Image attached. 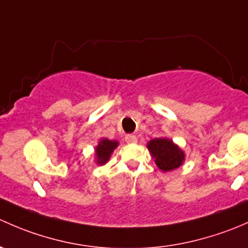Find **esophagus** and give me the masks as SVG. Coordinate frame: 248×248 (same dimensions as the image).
Instances as JSON below:
<instances>
[{
    "label": "esophagus",
    "mask_w": 248,
    "mask_h": 248,
    "mask_svg": "<svg viewBox=\"0 0 248 248\" xmlns=\"http://www.w3.org/2000/svg\"><path fill=\"white\" fill-rule=\"evenodd\" d=\"M125 141H126V143H129V144H134V143H137V137L135 135H127L125 137Z\"/></svg>",
    "instance_id": "34e87169"
}]
</instances>
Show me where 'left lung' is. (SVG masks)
Masks as SVG:
<instances>
[{
	"mask_svg": "<svg viewBox=\"0 0 248 248\" xmlns=\"http://www.w3.org/2000/svg\"><path fill=\"white\" fill-rule=\"evenodd\" d=\"M148 150L162 172L177 170L185 161V153L178 144L167 137L153 139L147 143Z\"/></svg>",
	"mask_w": 248,
	"mask_h": 248,
	"instance_id": "8db88e82",
	"label": "left lung"
}]
</instances>
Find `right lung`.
<instances>
[{
	"label": "right lung",
	"instance_id": "add662e5",
	"mask_svg": "<svg viewBox=\"0 0 248 248\" xmlns=\"http://www.w3.org/2000/svg\"><path fill=\"white\" fill-rule=\"evenodd\" d=\"M119 145V142L116 140L101 139L99 141L98 145L94 149V161L98 166H104L108 162L112 153L114 152L117 147Z\"/></svg>",
	"mask_w": 248,
	"mask_h": 248
}]
</instances>
